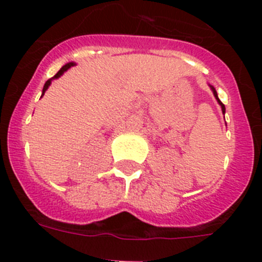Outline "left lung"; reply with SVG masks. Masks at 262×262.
Instances as JSON below:
<instances>
[{
	"label": "left lung",
	"mask_w": 262,
	"mask_h": 262,
	"mask_svg": "<svg viewBox=\"0 0 262 262\" xmlns=\"http://www.w3.org/2000/svg\"><path fill=\"white\" fill-rule=\"evenodd\" d=\"M210 87H211V90H213V93H214V96H215V99H216V100H218V103H219V104H221V107H222V112H223V114H225V111H226V108H225V104H223V103L221 102V100H219L218 95H216V91H215V89H214L213 86H210Z\"/></svg>",
	"instance_id": "obj_1"
}]
</instances>
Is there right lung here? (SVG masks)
<instances>
[{
	"instance_id": "1",
	"label": "right lung",
	"mask_w": 262,
	"mask_h": 262,
	"mask_svg": "<svg viewBox=\"0 0 262 262\" xmlns=\"http://www.w3.org/2000/svg\"><path fill=\"white\" fill-rule=\"evenodd\" d=\"M73 65H74V63H73V62H69V63H67V65H65V67H62V68H61V69H60V70H58V72H57V74H56V75H55V77H52V78H51V79H48V81H47V82H46V84H44V89H43V94H44V93H46V90H47V89H48V86H49V84H51V81H52V79H55V78H58V77H60V75H61V74H62V73H63V72H67V70H68V69H69V68H70V67H73Z\"/></svg>"
}]
</instances>
